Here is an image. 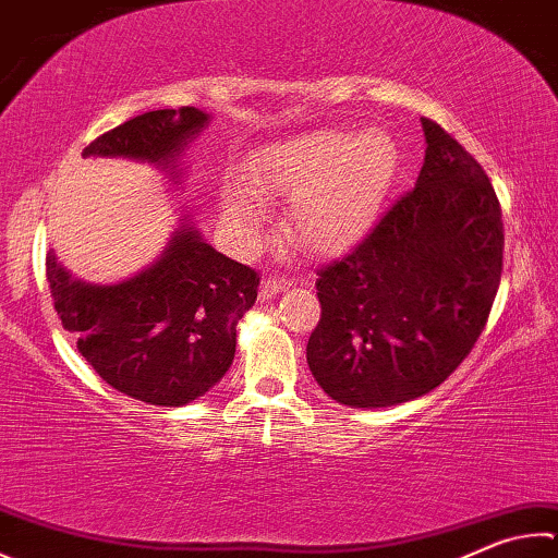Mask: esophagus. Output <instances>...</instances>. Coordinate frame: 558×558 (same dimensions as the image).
<instances>
[{
    "instance_id": "obj_1",
    "label": "esophagus",
    "mask_w": 558,
    "mask_h": 558,
    "mask_svg": "<svg viewBox=\"0 0 558 558\" xmlns=\"http://www.w3.org/2000/svg\"><path fill=\"white\" fill-rule=\"evenodd\" d=\"M292 286V280H288V278H266L260 282V288H258V298L260 300H270V298H276L278 292H282V290H288Z\"/></svg>"
}]
</instances>
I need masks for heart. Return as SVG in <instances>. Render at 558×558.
<instances>
[{
	"instance_id": "heart-1",
	"label": "heart",
	"mask_w": 558,
	"mask_h": 558,
	"mask_svg": "<svg viewBox=\"0 0 558 558\" xmlns=\"http://www.w3.org/2000/svg\"><path fill=\"white\" fill-rule=\"evenodd\" d=\"M400 170V146L388 129L322 126L270 144L248 158L246 185L258 195H288L286 234L310 253H341L368 234ZM221 217L241 239L256 234L258 199L231 187Z\"/></svg>"
}]
</instances>
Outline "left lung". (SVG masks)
<instances>
[{
    "instance_id": "obj_1",
    "label": "left lung",
    "mask_w": 558,
    "mask_h": 558,
    "mask_svg": "<svg viewBox=\"0 0 558 558\" xmlns=\"http://www.w3.org/2000/svg\"><path fill=\"white\" fill-rule=\"evenodd\" d=\"M414 190L347 256L319 270V324L307 341L331 400L383 410L422 398L469 356L502 272V211L459 141L422 119Z\"/></svg>"
}]
</instances>
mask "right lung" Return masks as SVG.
I'll return each instance as SVG.
<instances>
[{
	"instance_id": "1",
	"label": "right lung",
	"mask_w": 558,
	"mask_h": 558,
	"mask_svg": "<svg viewBox=\"0 0 558 558\" xmlns=\"http://www.w3.org/2000/svg\"><path fill=\"white\" fill-rule=\"evenodd\" d=\"M209 121L195 107L146 111L95 138L83 158L148 163L182 185V156ZM46 278L60 322L99 378L158 408H182L225 378L236 353V324L258 295L256 270L211 248L192 215L180 217L163 253L131 278H75L53 251Z\"/></svg>"
}]
</instances>
